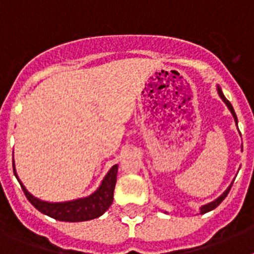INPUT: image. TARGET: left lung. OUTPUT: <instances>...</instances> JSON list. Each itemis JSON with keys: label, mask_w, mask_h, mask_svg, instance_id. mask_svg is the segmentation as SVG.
<instances>
[{"label": "left lung", "mask_w": 254, "mask_h": 254, "mask_svg": "<svg viewBox=\"0 0 254 254\" xmlns=\"http://www.w3.org/2000/svg\"><path fill=\"white\" fill-rule=\"evenodd\" d=\"M217 93H219V96H220V98H221V99H223V102L225 103V104H226V107L229 108V111L232 112V114H233V117H234V121H235V122L238 123L237 114H235L234 109H233V105L230 104V102H229V100L226 99L225 96H224L223 91H221V87H220V86H217ZM232 186H233V183H232V185H230V186H229V187L226 188L225 192H224V193L221 194V196H220V197H217V198L215 199V201H212V202H210V203H206V205H203L202 207L199 208V214H206V212H208V211H211V210H214V208H216L217 206L220 205V203L223 202L224 198H225V197L228 196L229 190H230V188H232Z\"/></svg>", "instance_id": "obj_1"}]
</instances>
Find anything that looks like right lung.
<instances>
[{"mask_svg": "<svg viewBox=\"0 0 254 254\" xmlns=\"http://www.w3.org/2000/svg\"><path fill=\"white\" fill-rule=\"evenodd\" d=\"M13 173L17 181L20 182L19 177L15 170V164L12 161ZM117 172H118V165H113L111 170L107 173V176L103 179L102 185L99 188L91 193L90 196L84 197V198L72 199V201H66V202H47L42 199L37 198L33 194H30L26 190V188L21 185L22 190L25 193L29 202L34 206L42 214L51 216L60 221H68V223H78V221H86V220H93L96 217L102 216L105 211L109 208V206L113 202V192L117 182Z\"/></svg>", "mask_w": 254, "mask_h": 254, "instance_id": "add662e5", "label": "right lung"}]
</instances>
